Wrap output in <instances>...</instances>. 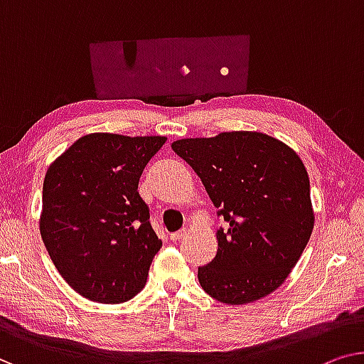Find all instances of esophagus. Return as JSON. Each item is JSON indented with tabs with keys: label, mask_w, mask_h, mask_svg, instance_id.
Masks as SVG:
<instances>
[{
	"label": "esophagus",
	"mask_w": 364,
	"mask_h": 364,
	"mask_svg": "<svg viewBox=\"0 0 364 364\" xmlns=\"http://www.w3.org/2000/svg\"><path fill=\"white\" fill-rule=\"evenodd\" d=\"M188 234V229H181V230H178V232H173V234L170 235V238L173 242H178V240H181V238Z\"/></svg>",
	"instance_id": "esophagus-1"
}]
</instances>
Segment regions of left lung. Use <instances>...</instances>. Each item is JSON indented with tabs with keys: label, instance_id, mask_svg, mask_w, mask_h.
Segmentation results:
<instances>
[{
	"label": "left lung",
	"instance_id": "obj_1",
	"mask_svg": "<svg viewBox=\"0 0 364 364\" xmlns=\"http://www.w3.org/2000/svg\"><path fill=\"white\" fill-rule=\"evenodd\" d=\"M171 149L191 165L229 229L214 259L198 268L210 297L229 306L262 299L284 283L314 229L311 184L294 150L262 132L181 139Z\"/></svg>",
	"mask_w": 364,
	"mask_h": 364
}]
</instances>
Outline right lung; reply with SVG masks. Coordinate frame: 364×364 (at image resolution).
Here are the masks:
<instances>
[{"instance_id": "1", "label": "right lung", "mask_w": 364, "mask_h": 364, "mask_svg": "<svg viewBox=\"0 0 364 364\" xmlns=\"http://www.w3.org/2000/svg\"><path fill=\"white\" fill-rule=\"evenodd\" d=\"M165 142L88 134L48 166L41 235L58 273L86 299L121 304L145 286L161 240L137 188Z\"/></svg>"}]
</instances>
